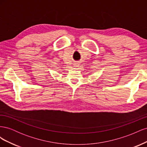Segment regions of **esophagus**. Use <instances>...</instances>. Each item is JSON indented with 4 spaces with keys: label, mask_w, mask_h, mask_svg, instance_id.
<instances>
[{
    "label": "esophagus",
    "mask_w": 147,
    "mask_h": 147,
    "mask_svg": "<svg viewBox=\"0 0 147 147\" xmlns=\"http://www.w3.org/2000/svg\"><path fill=\"white\" fill-rule=\"evenodd\" d=\"M77 65H78L77 63H75V64H74V66H75V67H77Z\"/></svg>",
    "instance_id": "34e87169"
}]
</instances>
